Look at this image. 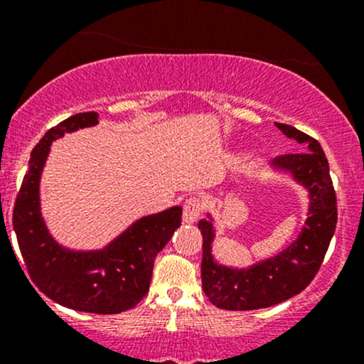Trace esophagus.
<instances>
[{"instance_id":"esophagus-1","label":"esophagus","mask_w":364,"mask_h":364,"mask_svg":"<svg viewBox=\"0 0 364 364\" xmlns=\"http://www.w3.org/2000/svg\"><path fill=\"white\" fill-rule=\"evenodd\" d=\"M202 210H203V205L198 198H195V196L186 198L185 203H183V220H185L186 224L195 223V220L200 217V214H202Z\"/></svg>"}]
</instances>
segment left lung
<instances>
[{"instance_id": "1", "label": "left lung", "mask_w": 364, "mask_h": 364, "mask_svg": "<svg viewBox=\"0 0 364 364\" xmlns=\"http://www.w3.org/2000/svg\"><path fill=\"white\" fill-rule=\"evenodd\" d=\"M284 135L294 139L303 152L275 157V168L291 171L308 186L311 196L310 217L301 235L275 258L246 270L217 265L210 255L214 229L210 220H200L202 232V287L212 304L220 310L248 311L269 308L310 286L318 274L337 225V196L330 178L328 161L318 140L291 124L275 123Z\"/></svg>"}]
</instances>
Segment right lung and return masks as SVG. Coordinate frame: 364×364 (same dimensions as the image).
<instances>
[{
	"label": "right lung",
	"mask_w": 364,
	"mask_h": 364,
	"mask_svg": "<svg viewBox=\"0 0 364 364\" xmlns=\"http://www.w3.org/2000/svg\"><path fill=\"white\" fill-rule=\"evenodd\" d=\"M95 123L97 112H78L48 129L36 145L15 200L14 229L28 277L37 289L72 310L112 315L132 310L147 296L154 262L181 225L183 208L141 217L101 252L61 248L41 217V171L54 140Z\"/></svg>",
	"instance_id": "right-lung-1"
}]
</instances>
